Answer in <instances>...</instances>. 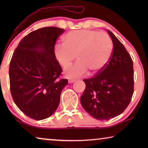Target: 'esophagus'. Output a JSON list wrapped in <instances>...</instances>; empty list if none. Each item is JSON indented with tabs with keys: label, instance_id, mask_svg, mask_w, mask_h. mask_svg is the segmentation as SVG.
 Wrapping results in <instances>:
<instances>
[{
	"label": "esophagus",
	"instance_id": "34e87169",
	"mask_svg": "<svg viewBox=\"0 0 148 148\" xmlns=\"http://www.w3.org/2000/svg\"><path fill=\"white\" fill-rule=\"evenodd\" d=\"M75 81H76L75 79H71L68 80V82H69V84H72V83H74Z\"/></svg>",
	"mask_w": 148,
	"mask_h": 148
}]
</instances>
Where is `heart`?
Returning <instances> with one entry per match:
<instances>
[{
	"label": "heart",
	"mask_w": 148,
	"mask_h": 148,
	"mask_svg": "<svg viewBox=\"0 0 148 148\" xmlns=\"http://www.w3.org/2000/svg\"><path fill=\"white\" fill-rule=\"evenodd\" d=\"M64 44H56L54 56L62 68L69 66L75 59L78 62L64 70L67 77H79L87 73H100L108 63L112 53V42L108 34L96 30L80 29L68 32Z\"/></svg>",
	"instance_id": "b5f03b06"
}]
</instances>
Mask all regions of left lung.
Here are the masks:
<instances>
[{"mask_svg":"<svg viewBox=\"0 0 148 148\" xmlns=\"http://www.w3.org/2000/svg\"><path fill=\"white\" fill-rule=\"evenodd\" d=\"M112 53L102 71L86 84L81 104L86 112L98 120H109L121 114L128 106L133 94V60L123 44L110 31Z\"/></svg>","mask_w":148,"mask_h":148,"instance_id":"1","label":"left lung"}]
</instances>
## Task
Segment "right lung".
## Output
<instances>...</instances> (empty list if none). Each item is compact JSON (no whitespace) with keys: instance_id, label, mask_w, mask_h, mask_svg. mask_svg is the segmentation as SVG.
I'll return each mask as SVG.
<instances>
[{"instance_id":"add662e5","label":"right lung","mask_w":148,"mask_h":148,"mask_svg":"<svg viewBox=\"0 0 148 148\" xmlns=\"http://www.w3.org/2000/svg\"><path fill=\"white\" fill-rule=\"evenodd\" d=\"M64 29L46 27L30 32L18 44L9 65L14 102L30 118L42 120L57 109L68 80L59 79L61 66L54 56L56 41Z\"/></svg>"}]
</instances>
